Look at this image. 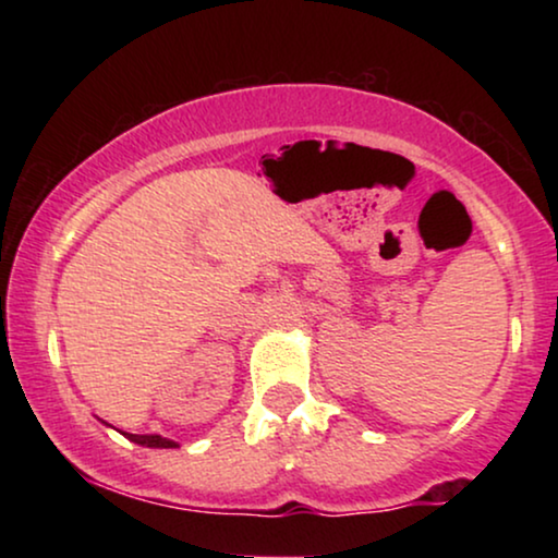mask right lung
Instances as JSON below:
<instances>
[{
    "label": "right lung",
    "mask_w": 558,
    "mask_h": 558,
    "mask_svg": "<svg viewBox=\"0 0 558 558\" xmlns=\"http://www.w3.org/2000/svg\"><path fill=\"white\" fill-rule=\"evenodd\" d=\"M129 441H134V445H142V447H151V449H174L180 447L174 439H167V437H159V434H129V432H121Z\"/></svg>",
    "instance_id": "right-lung-1"
}]
</instances>
